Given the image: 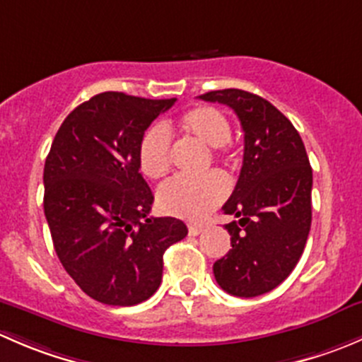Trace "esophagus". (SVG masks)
<instances>
[{"label":"esophagus","mask_w":362,"mask_h":362,"mask_svg":"<svg viewBox=\"0 0 362 362\" xmlns=\"http://www.w3.org/2000/svg\"><path fill=\"white\" fill-rule=\"evenodd\" d=\"M202 231H203V226L189 224V235H191V236H198Z\"/></svg>","instance_id":"obj_1"}]
</instances>
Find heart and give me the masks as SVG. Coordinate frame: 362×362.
I'll list each match as a JSON object with an SVG mask.
<instances>
[{
  "mask_svg": "<svg viewBox=\"0 0 362 362\" xmlns=\"http://www.w3.org/2000/svg\"><path fill=\"white\" fill-rule=\"evenodd\" d=\"M178 129L208 147L214 160L229 163L235 156L231 124L224 112L210 105H198L178 119ZM138 164L147 178L158 180L170 171L171 136L164 127L152 126L141 134L138 144ZM228 185L217 171L198 178L177 177L158 191V203L166 214L187 221H202L224 202Z\"/></svg>",
  "mask_w": 362,
  "mask_h": 362,
  "instance_id": "heart-1",
  "label": "heart"
}]
</instances>
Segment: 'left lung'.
I'll use <instances>...</instances> for the list:
<instances>
[{
    "label": "left lung",
    "instance_id": "obj_1",
    "mask_svg": "<svg viewBox=\"0 0 362 362\" xmlns=\"http://www.w3.org/2000/svg\"><path fill=\"white\" fill-rule=\"evenodd\" d=\"M199 100L222 103L245 133L243 166L222 210L231 247L214 275L228 294L255 298L284 282L298 264L312 224V168L301 136L282 112L242 89L210 90Z\"/></svg>",
    "mask_w": 362,
    "mask_h": 362
}]
</instances>
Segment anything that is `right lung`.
Returning a JSON list of instances; mask_svg holds the SVG:
<instances>
[{
	"label": "right lung",
	"mask_w": 362,
	"mask_h": 362,
	"mask_svg": "<svg viewBox=\"0 0 362 362\" xmlns=\"http://www.w3.org/2000/svg\"><path fill=\"white\" fill-rule=\"evenodd\" d=\"M177 98L96 94L61 124L43 170V210L61 264L96 301L133 306L158 291L163 254L187 236L175 217H148L154 194L138 144Z\"/></svg>",
	"instance_id": "1"
}]
</instances>
